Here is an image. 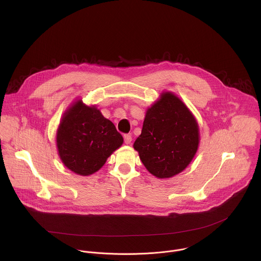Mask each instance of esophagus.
<instances>
[{
	"label": "esophagus",
	"mask_w": 261,
	"mask_h": 261,
	"mask_svg": "<svg viewBox=\"0 0 261 261\" xmlns=\"http://www.w3.org/2000/svg\"><path fill=\"white\" fill-rule=\"evenodd\" d=\"M123 139H124V143H125L126 145L130 144V143H132V140H133V138H132L130 135H124V136H123Z\"/></svg>",
	"instance_id": "obj_1"
}]
</instances>
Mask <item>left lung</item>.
<instances>
[{
    "mask_svg": "<svg viewBox=\"0 0 261 261\" xmlns=\"http://www.w3.org/2000/svg\"><path fill=\"white\" fill-rule=\"evenodd\" d=\"M199 139L198 122L186 105L174 93L163 92L146 112L134 148L151 175L168 179L186 169Z\"/></svg>",
    "mask_w": 261,
    "mask_h": 261,
    "instance_id": "left-lung-1",
    "label": "left lung"
}]
</instances>
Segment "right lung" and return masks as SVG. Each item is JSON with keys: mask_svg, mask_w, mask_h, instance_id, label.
Returning <instances> with one entry per match:
<instances>
[{"mask_svg": "<svg viewBox=\"0 0 261 261\" xmlns=\"http://www.w3.org/2000/svg\"><path fill=\"white\" fill-rule=\"evenodd\" d=\"M56 143L62 163L80 176L97 172L123 139L114 124L94 106L77 100L64 112Z\"/></svg>", "mask_w": 261, "mask_h": 261, "instance_id": "obj_1", "label": "right lung"}]
</instances>
